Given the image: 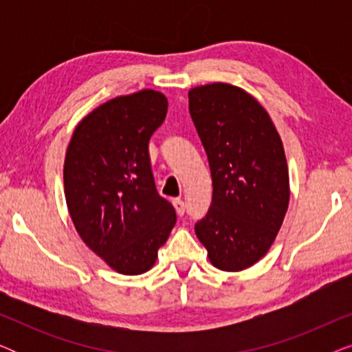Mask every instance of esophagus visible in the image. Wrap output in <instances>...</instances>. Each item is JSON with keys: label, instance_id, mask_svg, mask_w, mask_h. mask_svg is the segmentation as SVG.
<instances>
[{"label": "esophagus", "instance_id": "1", "mask_svg": "<svg viewBox=\"0 0 352 352\" xmlns=\"http://www.w3.org/2000/svg\"><path fill=\"white\" fill-rule=\"evenodd\" d=\"M173 205H175V210H176L177 214L184 216V213H186V204H184V200L175 199V200H173Z\"/></svg>", "mask_w": 352, "mask_h": 352}]
</instances>
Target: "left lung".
Wrapping results in <instances>:
<instances>
[{
  "label": "left lung",
  "instance_id": "left-lung-1",
  "mask_svg": "<svg viewBox=\"0 0 352 352\" xmlns=\"http://www.w3.org/2000/svg\"><path fill=\"white\" fill-rule=\"evenodd\" d=\"M189 112L213 181L195 234L214 267L242 271L267 253L285 218L290 187L280 136L258 100L232 85L190 89Z\"/></svg>",
  "mask_w": 352,
  "mask_h": 352
}]
</instances>
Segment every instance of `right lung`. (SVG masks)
<instances>
[{"label":"right lung","mask_w":352,"mask_h":352,"mask_svg":"<svg viewBox=\"0 0 352 352\" xmlns=\"http://www.w3.org/2000/svg\"><path fill=\"white\" fill-rule=\"evenodd\" d=\"M166 110L157 91L120 96L81 120L67 148L65 200L76 232L126 276L155 264L176 224L175 208L157 192L148 155Z\"/></svg>","instance_id":"1"}]
</instances>
